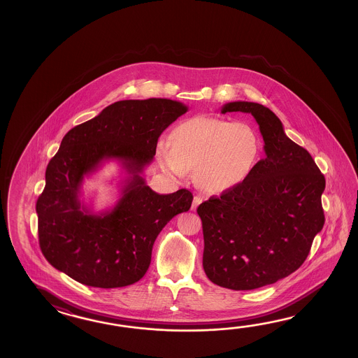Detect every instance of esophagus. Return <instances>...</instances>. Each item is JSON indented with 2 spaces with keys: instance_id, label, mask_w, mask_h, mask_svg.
<instances>
[{
  "instance_id": "1",
  "label": "esophagus",
  "mask_w": 358,
  "mask_h": 358,
  "mask_svg": "<svg viewBox=\"0 0 358 358\" xmlns=\"http://www.w3.org/2000/svg\"><path fill=\"white\" fill-rule=\"evenodd\" d=\"M202 202V198L199 197V196H196V197L193 198V203H192V210L194 211L196 208H197L198 205Z\"/></svg>"
}]
</instances>
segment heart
Segmentation results:
<instances>
[{
	"label": "heart",
	"instance_id": "1",
	"mask_svg": "<svg viewBox=\"0 0 358 358\" xmlns=\"http://www.w3.org/2000/svg\"><path fill=\"white\" fill-rule=\"evenodd\" d=\"M259 153L257 131L247 122L196 116L178 124L171 141L160 139L156 157L171 176L194 179L207 193L233 189L251 174Z\"/></svg>",
	"mask_w": 358,
	"mask_h": 358
}]
</instances>
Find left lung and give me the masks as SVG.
Segmentation results:
<instances>
[{"mask_svg": "<svg viewBox=\"0 0 358 358\" xmlns=\"http://www.w3.org/2000/svg\"><path fill=\"white\" fill-rule=\"evenodd\" d=\"M236 111L256 119L266 156L244 182L205 201L197 213L207 278L228 289L251 290L294 273L307 259L325 222V176L270 108L245 101L221 108L222 114Z\"/></svg>", "mask_w": 358, "mask_h": 358, "instance_id": "left-lung-1", "label": "left lung"}]
</instances>
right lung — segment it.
<instances>
[{
	"label": "right lung",
	"mask_w": 358,
	"mask_h": 358,
	"mask_svg": "<svg viewBox=\"0 0 358 358\" xmlns=\"http://www.w3.org/2000/svg\"><path fill=\"white\" fill-rule=\"evenodd\" d=\"M188 107L168 99H125L69 130L48 162L39 196V247L47 261L76 282L120 288L145 276L162 228L190 208L188 189L153 192L142 176L161 133ZM119 160L130 176L110 212L96 215L80 202L83 178Z\"/></svg>",
	"instance_id": "add662e5"
}]
</instances>
